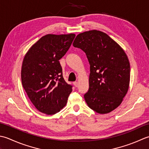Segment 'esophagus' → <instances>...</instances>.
<instances>
[{"mask_svg": "<svg viewBox=\"0 0 149 149\" xmlns=\"http://www.w3.org/2000/svg\"><path fill=\"white\" fill-rule=\"evenodd\" d=\"M73 84H74V86L75 87H78V81H74V82H73Z\"/></svg>", "mask_w": 149, "mask_h": 149, "instance_id": "1", "label": "esophagus"}]
</instances>
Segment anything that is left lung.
Instances as JSON below:
<instances>
[{
  "instance_id": "1",
  "label": "left lung",
  "mask_w": 149,
  "mask_h": 149,
  "mask_svg": "<svg viewBox=\"0 0 149 149\" xmlns=\"http://www.w3.org/2000/svg\"><path fill=\"white\" fill-rule=\"evenodd\" d=\"M73 46L86 54L90 64L87 105L99 114L116 109L129 89L130 63L123 49L106 33L91 30L80 33Z\"/></svg>"
}]
</instances>
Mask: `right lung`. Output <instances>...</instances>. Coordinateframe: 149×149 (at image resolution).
<instances>
[{"label": "right lung", "mask_w": 149, "mask_h": 149, "mask_svg": "<svg viewBox=\"0 0 149 149\" xmlns=\"http://www.w3.org/2000/svg\"><path fill=\"white\" fill-rule=\"evenodd\" d=\"M75 35L48 34L33 44L24 58L21 80L32 104L45 114L65 107L72 86L65 81L59 60L71 45Z\"/></svg>", "instance_id": "1"}]
</instances>
